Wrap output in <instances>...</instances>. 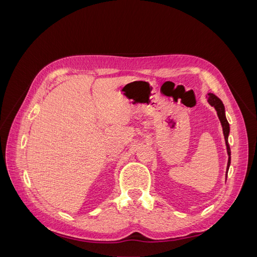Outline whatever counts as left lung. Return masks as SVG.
Listing matches in <instances>:
<instances>
[{
    "label": "left lung",
    "instance_id": "1",
    "mask_svg": "<svg viewBox=\"0 0 257 257\" xmlns=\"http://www.w3.org/2000/svg\"><path fill=\"white\" fill-rule=\"evenodd\" d=\"M207 98H208V103L211 105L212 107H214V109L216 110L217 116H219L220 122H221L222 127H223V134H224L225 144H226V150H227V154H228V162H227V168H226V178H227V173H228L229 165H230V148H229V145H228L229 124H228V121L226 119V115H225V107L222 103V100L216 95H214L213 93H208Z\"/></svg>",
    "mask_w": 257,
    "mask_h": 257
}]
</instances>
